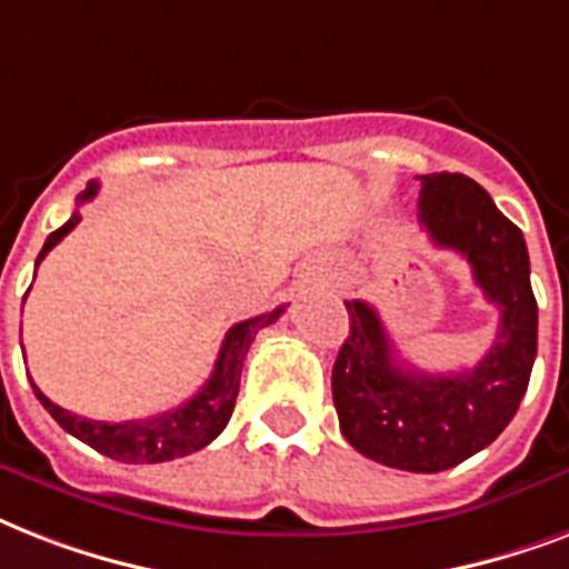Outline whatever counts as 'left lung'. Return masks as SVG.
Wrapping results in <instances>:
<instances>
[{
    "label": "left lung",
    "mask_w": 569,
    "mask_h": 569,
    "mask_svg": "<svg viewBox=\"0 0 569 569\" xmlns=\"http://www.w3.org/2000/svg\"><path fill=\"white\" fill-rule=\"evenodd\" d=\"M418 219L436 249L463 254L499 308V332L463 373H425L398 359L377 308L347 299L350 335L332 368L341 433L356 451L403 472L463 463L510 425L537 356V302L522 231L466 174H421Z\"/></svg>",
    "instance_id": "8db88e82"
}]
</instances>
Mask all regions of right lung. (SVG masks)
<instances>
[{"label": "right lung", "mask_w": 569, "mask_h": 569, "mask_svg": "<svg viewBox=\"0 0 569 569\" xmlns=\"http://www.w3.org/2000/svg\"><path fill=\"white\" fill-rule=\"evenodd\" d=\"M97 196V183L91 180L86 192H79V204H86ZM79 210L70 216L68 222L61 224L59 231H52L43 243L41 254L34 267L47 258L52 246H59V240L73 231L79 224ZM26 302V299H23ZM284 308H276L270 315L249 317L240 320L228 329L219 350V359L213 365L210 380L180 407L160 412L153 418H139V421H121V425H109V421H91V418L73 416L68 409H61L59 403H52L38 386L32 382L34 395L43 403V409L59 421L70 436H77L79 442L91 445L94 451L121 460V463H166V460H178L192 451H201L204 445H210L216 436L222 433L228 418L234 412L237 391H240V373H243V359L252 347L254 335L261 332L263 326L276 323Z\"/></svg>", "instance_id": "obj_1"}]
</instances>
